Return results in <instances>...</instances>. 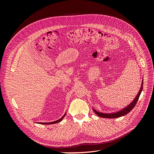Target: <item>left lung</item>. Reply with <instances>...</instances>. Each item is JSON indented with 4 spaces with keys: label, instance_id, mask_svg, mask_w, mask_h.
I'll return each mask as SVG.
<instances>
[{
    "label": "left lung",
    "instance_id": "8db88e82",
    "mask_svg": "<svg viewBox=\"0 0 154 154\" xmlns=\"http://www.w3.org/2000/svg\"><path fill=\"white\" fill-rule=\"evenodd\" d=\"M143 79L142 81V83H141V86L140 88V90H139L138 94H137L136 97H135L134 100H133L132 102H131V103H130L128 106H127L125 108L123 109L122 110H121L119 111L116 112H113V113H103V112H100L96 110L95 109H93V110H94V112L101 118H119L122 117V116H123L126 114H127L128 113H129L130 111H131L134 107L136 105V104L137 103V102L139 100V96H140L141 93L142 92L143 90Z\"/></svg>",
    "mask_w": 154,
    "mask_h": 154
}]
</instances>
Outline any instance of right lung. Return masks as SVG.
<instances>
[{
	"label": "right lung",
	"instance_id": "add662e5",
	"mask_svg": "<svg viewBox=\"0 0 154 154\" xmlns=\"http://www.w3.org/2000/svg\"><path fill=\"white\" fill-rule=\"evenodd\" d=\"M66 112L65 113V114L62 116V117L61 118L58 119V120H57V121H54V122H50V123H39V124H42V125H51V124L57 123H59V122H61V121L63 119V118L65 117V116H66Z\"/></svg>",
	"mask_w": 154,
	"mask_h": 154
}]
</instances>
